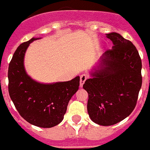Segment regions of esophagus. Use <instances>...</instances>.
I'll return each instance as SVG.
<instances>
[{
  "instance_id": "34e87169",
  "label": "esophagus",
  "mask_w": 150,
  "mask_h": 150,
  "mask_svg": "<svg viewBox=\"0 0 150 150\" xmlns=\"http://www.w3.org/2000/svg\"><path fill=\"white\" fill-rule=\"evenodd\" d=\"M88 79V76L86 75H85V74H83V75H81V76H80V87H82L84 85V83H85V81H86V79Z\"/></svg>"
}]
</instances>
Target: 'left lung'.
<instances>
[{
    "label": "left lung",
    "mask_w": 150,
    "mask_h": 150,
    "mask_svg": "<svg viewBox=\"0 0 150 150\" xmlns=\"http://www.w3.org/2000/svg\"><path fill=\"white\" fill-rule=\"evenodd\" d=\"M112 49L101 57L83 88L88 93V113L100 126L116 124L132 113L142 86V61L135 45L118 33L107 34Z\"/></svg>",
    "instance_id": "left-lung-1"
}]
</instances>
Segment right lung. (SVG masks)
I'll return each mask as SVG.
<instances>
[{"mask_svg": "<svg viewBox=\"0 0 150 150\" xmlns=\"http://www.w3.org/2000/svg\"><path fill=\"white\" fill-rule=\"evenodd\" d=\"M32 38L18 46L8 68V92L21 116L34 126L52 128L63 120L67 106L79 89L80 77L71 81L43 84L31 79L24 69V58Z\"/></svg>", "mask_w": 150, "mask_h": 150, "instance_id": "add662e5", "label": "right lung"}]
</instances>
